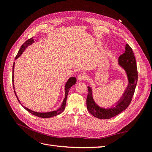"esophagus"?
Segmentation results:
<instances>
[{"label":"esophagus","instance_id":"esophagus-1","mask_svg":"<svg viewBox=\"0 0 152 152\" xmlns=\"http://www.w3.org/2000/svg\"><path fill=\"white\" fill-rule=\"evenodd\" d=\"M86 78H87V75L86 74V73H81L79 75V76H78V80H79V81H82V80H86Z\"/></svg>","mask_w":152,"mask_h":152}]
</instances>
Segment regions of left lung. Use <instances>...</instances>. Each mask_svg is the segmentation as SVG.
I'll return each mask as SVG.
<instances>
[{
  "label": "left lung",
  "instance_id": "8db88e82",
  "mask_svg": "<svg viewBox=\"0 0 152 152\" xmlns=\"http://www.w3.org/2000/svg\"><path fill=\"white\" fill-rule=\"evenodd\" d=\"M117 65L125 72L128 83L121 97L111 107L104 108L99 106L93 98V89L87 86V108L91 114L98 118L109 119L121 113L128 107L134 95L137 82V66L132 49L127 44H126L125 51L118 58Z\"/></svg>",
  "mask_w": 152,
  "mask_h": 152
}]
</instances>
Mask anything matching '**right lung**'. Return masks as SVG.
I'll use <instances>...</instances> for the list:
<instances>
[{
	"mask_svg": "<svg viewBox=\"0 0 152 152\" xmlns=\"http://www.w3.org/2000/svg\"><path fill=\"white\" fill-rule=\"evenodd\" d=\"M34 42H35V40L34 39V37H32L30 39L27 40L26 42L21 45V47L20 50L18 51V53L16 55V56L15 58V60H16V59H17L18 58H19L20 56H21V55L23 54V53L24 52V50L27 48V47L29 46V45H30L31 44H33ZM15 62H14L13 66H12V84H13V88H14V91H15V95H16V98L18 100V102L20 103V101L19 98H18V96L16 93V91L15 90V85H14V69H15ZM76 82H77V79L74 77H70L68 79V80L66 81V84L65 85V98H64V99H63V102H62V103L60 106V107L58 108L56 110H54V111H50V112H38L33 111V110H30L28 108H26V107H25V106L23 105L21 103H20V104L23 106V107L25 110H26L28 112H30L32 115H35V116L41 117V118H50V117L56 116V115H58L60 114L61 112H63V110H65L68 91H70V87L72 86H73V85H75L76 84Z\"/></svg>",
	"mask_w": 152,
	"mask_h": 152,
	"instance_id": "obj_1",
	"label": "right lung"
}]
</instances>
